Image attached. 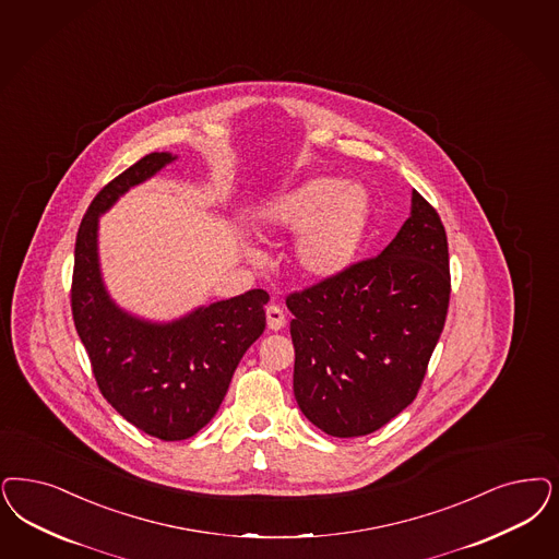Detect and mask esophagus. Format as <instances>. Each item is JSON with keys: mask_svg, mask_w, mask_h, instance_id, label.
<instances>
[{"mask_svg": "<svg viewBox=\"0 0 559 559\" xmlns=\"http://www.w3.org/2000/svg\"><path fill=\"white\" fill-rule=\"evenodd\" d=\"M266 324H269L270 330H281V328H285L287 324V316H285V309L281 308V306H276V304H270L269 308H266Z\"/></svg>", "mask_w": 559, "mask_h": 559, "instance_id": "obj_1", "label": "esophagus"}]
</instances>
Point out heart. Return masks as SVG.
<instances>
[{"label": "heart", "mask_w": 559, "mask_h": 559, "mask_svg": "<svg viewBox=\"0 0 559 559\" xmlns=\"http://www.w3.org/2000/svg\"><path fill=\"white\" fill-rule=\"evenodd\" d=\"M371 202L357 183L313 177L278 193L260 209V223L274 233H295L290 255L316 281L334 278L353 264L364 243Z\"/></svg>", "instance_id": "1"}]
</instances>
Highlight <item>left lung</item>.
Listing matches in <instances>:
<instances>
[{"label":"left lung","mask_w":559,"mask_h":559,"mask_svg":"<svg viewBox=\"0 0 559 559\" xmlns=\"http://www.w3.org/2000/svg\"><path fill=\"white\" fill-rule=\"evenodd\" d=\"M448 301L442 221L413 190L411 216L380 255L287 297L301 413L334 438L392 421L421 388Z\"/></svg>","instance_id":"obj_1"}]
</instances>
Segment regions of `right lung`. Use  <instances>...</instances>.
Returning a JSON list of instances; mask_svg holds the SVG:
<instances>
[{
  "mask_svg": "<svg viewBox=\"0 0 559 559\" xmlns=\"http://www.w3.org/2000/svg\"><path fill=\"white\" fill-rule=\"evenodd\" d=\"M175 158L146 154L95 195L78 229L72 278V316L100 394L163 442L192 438L216 415L243 353L266 328L270 299L251 289L174 322L138 318L111 299L98 264V216Z\"/></svg>",
  "mask_w": 559,
  "mask_h": 559,
  "instance_id": "right-lung-1",
  "label": "right lung"
}]
</instances>
